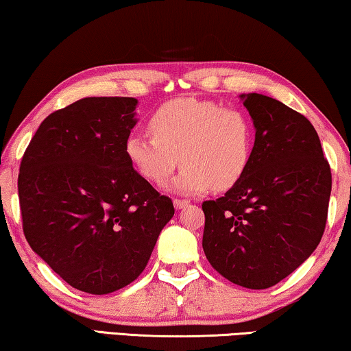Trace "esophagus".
Instances as JSON below:
<instances>
[{"label": "esophagus", "mask_w": 351, "mask_h": 351, "mask_svg": "<svg viewBox=\"0 0 351 351\" xmlns=\"http://www.w3.org/2000/svg\"><path fill=\"white\" fill-rule=\"evenodd\" d=\"M189 200H186V198H175L173 200V205H175V208H178V209H181V208H186L187 205H189Z\"/></svg>", "instance_id": "obj_1"}]
</instances>
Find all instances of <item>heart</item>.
<instances>
[{
    "label": "heart",
    "instance_id": "1",
    "mask_svg": "<svg viewBox=\"0 0 351 351\" xmlns=\"http://www.w3.org/2000/svg\"><path fill=\"white\" fill-rule=\"evenodd\" d=\"M151 134L132 132L125 158L143 180L162 184L181 159L173 191H227L243 180L254 153V123L237 107L180 97L162 104L149 118Z\"/></svg>",
    "mask_w": 351,
    "mask_h": 351
}]
</instances>
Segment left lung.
Instances as JSON below:
<instances>
[{
  "mask_svg": "<svg viewBox=\"0 0 351 351\" xmlns=\"http://www.w3.org/2000/svg\"><path fill=\"white\" fill-rule=\"evenodd\" d=\"M255 143L243 180L203 202V250L233 284L263 290L311 257L323 237L331 169L304 114L263 94L241 96Z\"/></svg>",
  "mask_w": 351,
  "mask_h": 351,
  "instance_id": "1",
  "label": "left lung"
}]
</instances>
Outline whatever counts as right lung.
Here are the masks:
<instances>
[{
  "instance_id": "obj_1",
  "label": "right lung",
  "mask_w": 351,
  "mask_h": 351,
  "mask_svg": "<svg viewBox=\"0 0 351 351\" xmlns=\"http://www.w3.org/2000/svg\"><path fill=\"white\" fill-rule=\"evenodd\" d=\"M135 107L134 97H85L56 110L20 164L26 241L61 279L93 295L137 279L175 214L171 198L125 158Z\"/></svg>"
}]
</instances>
